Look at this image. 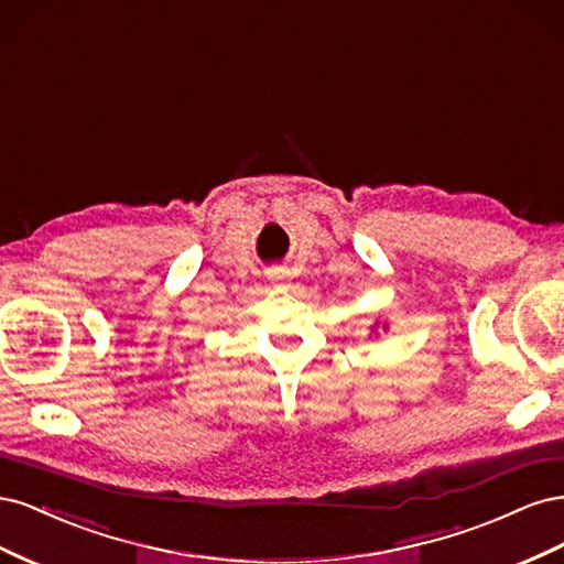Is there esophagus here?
Returning <instances> with one entry per match:
<instances>
[{
  "instance_id": "1",
  "label": "esophagus",
  "mask_w": 564,
  "mask_h": 564,
  "mask_svg": "<svg viewBox=\"0 0 564 564\" xmlns=\"http://www.w3.org/2000/svg\"><path fill=\"white\" fill-rule=\"evenodd\" d=\"M268 275H270V280L275 282L278 286H282V289H286L289 286V282H286V270H282V268H272V270H268Z\"/></svg>"
}]
</instances>
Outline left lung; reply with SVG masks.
Masks as SVG:
<instances>
[{"label":"left lung","mask_w":564,"mask_h":564,"mask_svg":"<svg viewBox=\"0 0 564 564\" xmlns=\"http://www.w3.org/2000/svg\"><path fill=\"white\" fill-rule=\"evenodd\" d=\"M377 327H379V322H377V324H373V327H371V332H377ZM383 329H388V324H383Z\"/></svg>","instance_id":"obj_1"}]
</instances>
